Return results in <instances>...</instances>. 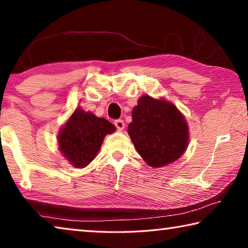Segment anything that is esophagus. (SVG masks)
<instances>
[{
    "label": "esophagus",
    "instance_id": "1",
    "mask_svg": "<svg viewBox=\"0 0 248 248\" xmlns=\"http://www.w3.org/2000/svg\"><path fill=\"white\" fill-rule=\"evenodd\" d=\"M115 125H116V128L119 130V131H123V130L124 129V120H116L115 121Z\"/></svg>",
    "mask_w": 248,
    "mask_h": 248
}]
</instances>
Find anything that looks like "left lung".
I'll return each mask as SVG.
<instances>
[{
	"label": "left lung",
	"instance_id": "left-lung-1",
	"mask_svg": "<svg viewBox=\"0 0 248 248\" xmlns=\"http://www.w3.org/2000/svg\"><path fill=\"white\" fill-rule=\"evenodd\" d=\"M128 134L134 148L151 167H164L182 156L189 144L184 115L164 98L143 95L132 109Z\"/></svg>",
	"mask_w": 248,
	"mask_h": 248
}]
</instances>
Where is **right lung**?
I'll list each match as a JSON object with an SVG mask.
<instances>
[{"label":"right lung","mask_w":248,"mask_h":248,"mask_svg":"<svg viewBox=\"0 0 248 248\" xmlns=\"http://www.w3.org/2000/svg\"><path fill=\"white\" fill-rule=\"evenodd\" d=\"M115 131L108 120L78 107L58 133L59 151L75 169H84L96 157L105 137Z\"/></svg>","instance_id":"1"}]
</instances>
